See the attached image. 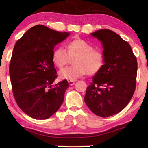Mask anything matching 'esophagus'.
<instances>
[{
  "label": "esophagus",
  "mask_w": 148,
  "mask_h": 148,
  "mask_svg": "<svg viewBox=\"0 0 148 148\" xmlns=\"http://www.w3.org/2000/svg\"><path fill=\"white\" fill-rule=\"evenodd\" d=\"M68 84L69 86H73V85L75 84V81H69Z\"/></svg>",
  "instance_id": "obj_1"
}]
</instances>
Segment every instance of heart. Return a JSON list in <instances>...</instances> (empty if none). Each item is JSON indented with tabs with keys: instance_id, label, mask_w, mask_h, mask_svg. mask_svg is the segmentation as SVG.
Listing matches in <instances>:
<instances>
[{
	"instance_id": "obj_1",
	"label": "heart",
	"mask_w": 148,
	"mask_h": 148,
	"mask_svg": "<svg viewBox=\"0 0 148 148\" xmlns=\"http://www.w3.org/2000/svg\"><path fill=\"white\" fill-rule=\"evenodd\" d=\"M66 49L57 47L52 54L53 63L58 68H62L75 57L74 65L62 69L59 72L60 79L74 81L88 73L90 75L95 74L103 67L105 56L102 51L94 49L93 46L81 39H76L67 43Z\"/></svg>"
}]
</instances>
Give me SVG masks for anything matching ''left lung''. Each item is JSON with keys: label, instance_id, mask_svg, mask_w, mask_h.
Returning a JSON list of instances; mask_svg holds the SVG:
<instances>
[{"label": "left lung", "instance_id": "1", "mask_svg": "<svg viewBox=\"0 0 148 148\" xmlns=\"http://www.w3.org/2000/svg\"><path fill=\"white\" fill-rule=\"evenodd\" d=\"M90 35L101 42L105 62L92 77L84 100L92 112L106 118L123 110L133 96L138 64L130 44L110 30H98Z\"/></svg>", "mask_w": 148, "mask_h": 148}]
</instances>
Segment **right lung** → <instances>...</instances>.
Here are the masks:
<instances>
[{
  "instance_id": "add662e5",
  "label": "right lung",
  "mask_w": 148,
  "mask_h": 148,
  "mask_svg": "<svg viewBox=\"0 0 148 148\" xmlns=\"http://www.w3.org/2000/svg\"><path fill=\"white\" fill-rule=\"evenodd\" d=\"M69 35L37 25L15 44L10 64L13 95L18 107L31 118H50L63 102L69 84L64 80L52 87L57 78L52 54L56 45Z\"/></svg>"
}]
</instances>
